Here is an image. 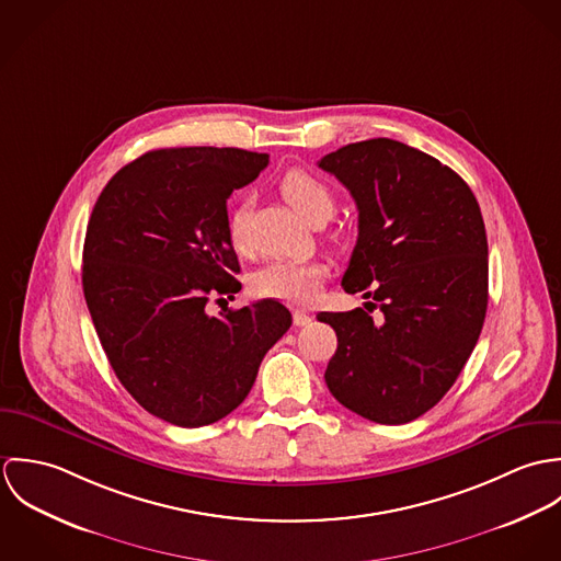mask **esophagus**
<instances>
[{
  "mask_svg": "<svg viewBox=\"0 0 561 561\" xmlns=\"http://www.w3.org/2000/svg\"><path fill=\"white\" fill-rule=\"evenodd\" d=\"M311 321H313V316L307 313V311H296V313H294V323H296V325H309Z\"/></svg>",
  "mask_w": 561,
  "mask_h": 561,
  "instance_id": "34e87169",
  "label": "esophagus"
}]
</instances>
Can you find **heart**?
<instances>
[{
  "label": "heart",
  "instance_id": "heart-1",
  "mask_svg": "<svg viewBox=\"0 0 561 561\" xmlns=\"http://www.w3.org/2000/svg\"><path fill=\"white\" fill-rule=\"evenodd\" d=\"M280 196L309 225L325 222L334 214L332 187L309 170L294 168L278 183ZM229 243L238 250H248V211L236 207L227 225ZM325 267L318 261H270L250 278V289L259 298H272L287 305H309L320 296Z\"/></svg>",
  "mask_w": 561,
  "mask_h": 561
}]
</instances>
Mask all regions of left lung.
I'll list each match as a JSON object with an SVG mask.
<instances>
[{"label":"left lung","instance_id":"1","mask_svg":"<svg viewBox=\"0 0 561 561\" xmlns=\"http://www.w3.org/2000/svg\"><path fill=\"white\" fill-rule=\"evenodd\" d=\"M320 168L358 207L341 285L383 313H320L336 332L325 385L369 421L408 423L443 400L480 339L488 241L478 198L449 165L389 138L341 147Z\"/></svg>","mask_w":561,"mask_h":561}]
</instances>
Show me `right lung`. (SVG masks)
<instances>
[{
    "label": "right lung",
    "mask_w": 561,
    "mask_h": 561,
    "mask_svg": "<svg viewBox=\"0 0 561 561\" xmlns=\"http://www.w3.org/2000/svg\"><path fill=\"white\" fill-rule=\"evenodd\" d=\"M267 161L243 149L149 151L94 203L81 267L90 318L121 385L172 425L201 427L233 412L291 325L278 300L207 309L241 289L227 198Z\"/></svg>",
    "instance_id": "obj_1"
}]
</instances>
